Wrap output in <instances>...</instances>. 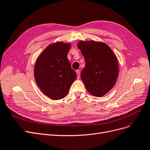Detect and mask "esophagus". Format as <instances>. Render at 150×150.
Instances as JSON below:
<instances>
[{
	"mask_svg": "<svg viewBox=\"0 0 150 150\" xmlns=\"http://www.w3.org/2000/svg\"><path fill=\"white\" fill-rule=\"evenodd\" d=\"M76 75H77V79H80V71L79 70H76Z\"/></svg>",
	"mask_w": 150,
	"mask_h": 150,
	"instance_id": "1",
	"label": "esophagus"
}]
</instances>
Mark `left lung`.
Wrapping results in <instances>:
<instances>
[{
	"label": "left lung",
	"mask_w": 150,
	"mask_h": 150,
	"mask_svg": "<svg viewBox=\"0 0 150 150\" xmlns=\"http://www.w3.org/2000/svg\"><path fill=\"white\" fill-rule=\"evenodd\" d=\"M85 60L81 79L88 92L102 97L114 86L119 74L118 62L113 51L100 42L80 41L78 43Z\"/></svg>",
	"instance_id": "obj_1"
}]
</instances>
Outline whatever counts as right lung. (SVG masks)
<instances>
[{
    "instance_id": "right-lung-1",
    "label": "right lung",
    "mask_w": 150,
    "mask_h": 150,
    "mask_svg": "<svg viewBox=\"0 0 150 150\" xmlns=\"http://www.w3.org/2000/svg\"><path fill=\"white\" fill-rule=\"evenodd\" d=\"M70 43L56 42L45 48L36 61L34 77L42 92L53 100L66 97L76 78L67 58Z\"/></svg>"
}]
</instances>
